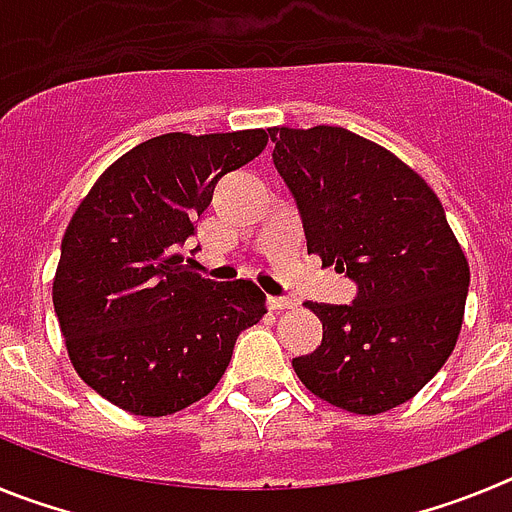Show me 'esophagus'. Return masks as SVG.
<instances>
[{"label": "esophagus", "mask_w": 512, "mask_h": 512, "mask_svg": "<svg viewBox=\"0 0 512 512\" xmlns=\"http://www.w3.org/2000/svg\"><path fill=\"white\" fill-rule=\"evenodd\" d=\"M266 305H269V310H289V307H295V302L289 300V297H269L266 300Z\"/></svg>", "instance_id": "1"}]
</instances>
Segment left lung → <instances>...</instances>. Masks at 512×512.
I'll return each mask as SVG.
<instances>
[{
  "label": "left lung",
  "mask_w": 512,
  "mask_h": 512,
  "mask_svg": "<svg viewBox=\"0 0 512 512\" xmlns=\"http://www.w3.org/2000/svg\"><path fill=\"white\" fill-rule=\"evenodd\" d=\"M269 135L307 253L356 282L351 305L310 302L323 341L292 366L336 408L387 413L418 395L454 351L467 256L433 189L387 148L330 125Z\"/></svg>",
  "instance_id": "8db88e82"
}]
</instances>
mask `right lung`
Segmentation results:
<instances>
[{
    "mask_svg": "<svg viewBox=\"0 0 512 512\" xmlns=\"http://www.w3.org/2000/svg\"><path fill=\"white\" fill-rule=\"evenodd\" d=\"M266 130L166 133L120 156L76 207L61 241L53 307L76 374L133 415H171L215 390L266 295L212 282L184 246L215 184L264 151Z\"/></svg>",
    "mask_w": 512,
    "mask_h": 512,
    "instance_id": "add662e5",
    "label": "right lung"
}]
</instances>
